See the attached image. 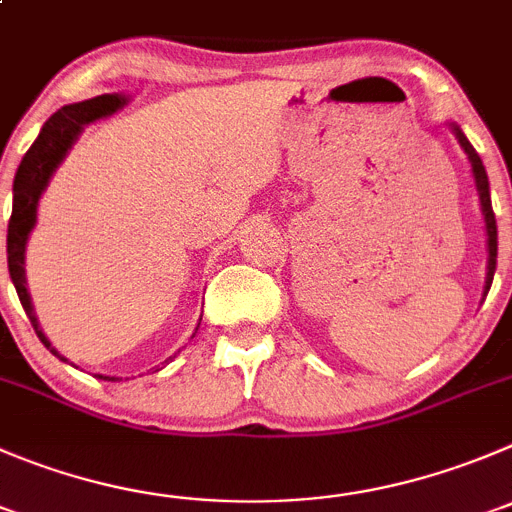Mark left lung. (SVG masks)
Returning a JSON list of instances; mask_svg holds the SVG:
<instances>
[{
	"instance_id": "left-lung-1",
	"label": "left lung",
	"mask_w": 512,
	"mask_h": 512,
	"mask_svg": "<svg viewBox=\"0 0 512 512\" xmlns=\"http://www.w3.org/2000/svg\"><path fill=\"white\" fill-rule=\"evenodd\" d=\"M457 140L465 148L467 158L472 163V173H475V183H478V193H480V206H483V216H485V228H488V279H485V291H490V284H493L495 276V261H498V226H495V213H493V203H490V183H488V173H485V165L480 160V155L475 153V148L470 145V140L462 135L460 128H455Z\"/></svg>"
}]
</instances>
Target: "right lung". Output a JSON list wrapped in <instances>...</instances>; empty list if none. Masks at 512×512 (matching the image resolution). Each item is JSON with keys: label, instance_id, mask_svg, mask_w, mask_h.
I'll return each mask as SVG.
<instances>
[{"label": "right lung", "instance_id": "right-lung-1", "mask_svg": "<svg viewBox=\"0 0 512 512\" xmlns=\"http://www.w3.org/2000/svg\"><path fill=\"white\" fill-rule=\"evenodd\" d=\"M120 105H125V97L100 95L85 102H75V105H65L62 110H57V113L42 125L40 138L34 140L32 148L24 153L22 163H19L17 168V175H14V206L7 228L9 276H12L14 289H17L19 301H22L24 311H27L29 321H32L34 332H37V337L42 339L45 347H50V342H47L45 334L40 332V324L34 319L27 286H24V246H27V236L29 231H32L34 221H37V201H40L50 175L55 173L60 160L65 158L70 145L75 143V138L80 135V130L85 128L87 123H92V120L102 118V115L115 113ZM50 352L57 354L52 347ZM57 357H60V354H57Z\"/></svg>", "mask_w": 512, "mask_h": 512}]
</instances>
